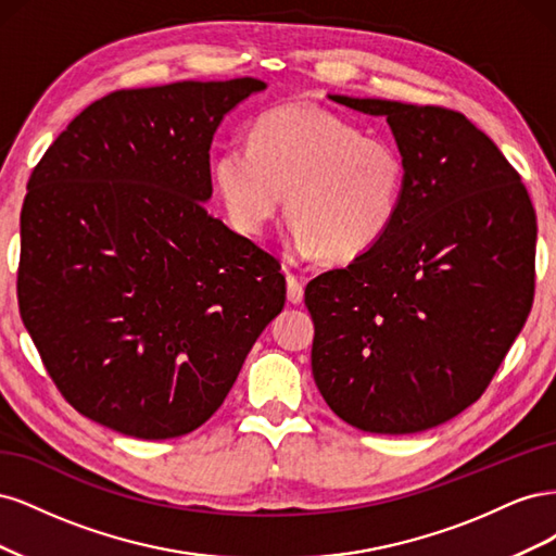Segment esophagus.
I'll return each instance as SVG.
<instances>
[{
	"mask_svg": "<svg viewBox=\"0 0 556 556\" xmlns=\"http://www.w3.org/2000/svg\"><path fill=\"white\" fill-rule=\"evenodd\" d=\"M288 301L290 304H301L304 301V282L292 274L288 276Z\"/></svg>",
	"mask_w": 556,
	"mask_h": 556,
	"instance_id": "esophagus-1",
	"label": "esophagus"
}]
</instances>
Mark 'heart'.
Here are the masks:
<instances>
[{
    "instance_id": "b5f03b06",
    "label": "heart",
    "mask_w": 556,
    "mask_h": 556,
    "mask_svg": "<svg viewBox=\"0 0 556 556\" xmlns=\"http://www.w3.org/2000/svg\"><path fill=\"white\" fill-rule=\"evenodd\" d=\"M406 160L387 139L364 137L317 106L282 104L252 123L248 143L213 162V182L239 229L262 233L288 194L292 248L352 262L394 229L406 194Z\"/></svg>"
}]
</instances>
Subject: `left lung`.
<instances>
[{"label": "left lung", "instance_id": "left-lung-1", "mask_svg": "<svg viewBox=\"0 0 556 556\" xmlns=\"http://www.w3.org/2000/svg\"><path fill=\"white\" fill-rule=\"evenodd\" d=\"M329 99L384 115L408 176L390 237L306 285L313 378L343 422L417 433L476 403L525 327L535 211L515 166L459 111Z\"/></svg>", "mask_w": 556, "mask_h": 556}]
</instances>
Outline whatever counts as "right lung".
<instances>
[{
  "instance_id": "add662e5",
  "label": "right lung",
  "mask_w": 556,
  "mask_h": 556,
  "mask_svg": "<svg viewBox=\"0 0 556 556\" xmlns=\"http://www.w3.org/2000/svg\"><path fill=\"white\" fill-rule=\"evenodd\" d=\"M257 78L115 90L35 166L18 306L60 394L117 433L164 441L223 406L285 306L280 262L206 211L211 141Z\"/></svg>"
}]
</instances>
